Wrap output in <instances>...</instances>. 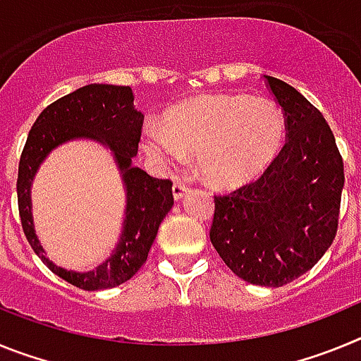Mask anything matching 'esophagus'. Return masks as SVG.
Returning a JSON list of instances; mask_svg holds the SVG:
<instances>
[{
    "label": "esophagus",
    "mask_w": 361,
    "mask_h": 361,
    "mask_svg": "<svg viewBox=\"0 0 361 361\" xmlns=\"http://www.w3.org/2000/svg\"><path fill=\"white\" fill-rule=\"evenodd\" d=\"M171 191H173V199L180 200L188 193V186H184V184L180 183H175L173 188H171Z\"/></svg>",
    "instance_id": "esophagus-1"
}]
</instances>
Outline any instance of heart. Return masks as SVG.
<instances>
[{"mask_svg": "<svg viewBox=\"0 0 361 361\" xmlns=\"http://www.w3.org/2000/svg\"><path fill=\"white\" fill-rule=\"evenodd\" d=\"M286 139V116L271 99L206 95L171 108L162 128L145 133L142 148L159 166L195 155L206 183L244 186L266 171Z\"/></svg>", "mask_w": 361, "mask_h": 361, "instance_id": "b5f03b06", "label": "heart"}]
</instances>
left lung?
<instances>
[{
  "label": "left lung",
  "mask_w": 361,
  "mask_h": 361,
  "mask_svg": "<svg viewBox=\"0 0 361 361\" xmlns=\"http://www.w3.org/2000/svg\"><path fill=\"white\" fill-rule=\"evenodd\" d=\"M264 78L283 110L288 141L258 180L215 197L209 238L235 275L280 288L333 244L345 177L324 116L288 82Z\"/></svg>",
  "instance_id": "obj_1"
}]
</instances>
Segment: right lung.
Segmentation results:
<instances>
[{"label": "right lung", "mask_w": 361, "mask_h": 361, "mask_svg": "<svg viewBox=\"0 0 361 361\" xmlns=\"http://www.w3.org/2000/svg\"><path fill=\"white\" fill-rule=\"evenodd\" d=\"M145 116L133 106L130 86L86 85L44 108L27 137L18 171V206L25 237L52 273L85 291L111 289L132 279L148 258L159 226L173 206L171 183L153 178L132 164ZM95 140L111 148L127 191L123 229L118 245L103 264L90 271L59 268L44 255L31 216L30 190L44 158L70 140Z\"/></svg>", "instance_id": "obj_1"}]
</instances>
